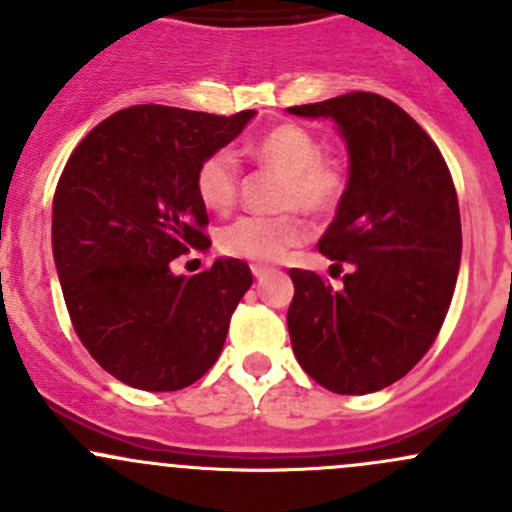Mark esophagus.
Segmentation results:
<instances>
[{
  "label": "esophagus",
  "mask_w": 512,
  "mask_h": 512,
  "mask_svg": "<svg viewBox=\"0 0 512 512\" xmlns=\"http://www.w3.org/2000/svg\"><path fill=\"white\" fill-rule=\"evenodd\" d=\"M270 272H272V267H267V265H252V275H255L257 280H262V277L270 275Z\"/></svg>",
  "instance_id": "34e87169"
}]
</instances>
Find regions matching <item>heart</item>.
Returning a JSON list of instances; mask_svg holds the SVG:
<instances>
[{
    "label": "heart",
    "mask_w": 512,
    "mask_h": 512,
    "mask_svg": "<svg viewBox=\"0 0 512 512\" xmlns=\"http://www.w3.org/2000/svg\"><path fill=\"white\" fill-rule=\"evenodd\" d=\"M252 160L285 175L280 205L285 210H304L307 215H327L339 205L347 185L342 165L322 156V143L297 123H280L262 133L245 148ZM240 165L235 153L220 148L200 160L195 170V193L200 203L215 213H225L237 200ZM307 237V227L297 215L282 218H237L220 230V250L232 257L255 262H277L289 247Z\"/></svg>",
    "instance_id": "1"
}]
</instances>
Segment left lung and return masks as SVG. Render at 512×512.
<instances>
[{
    "instance_id": "1",
    "label": "left lung",
    "mask_w": 512,
    "mask_h": 512,
    "mask_svg": "<svg viewBox=\"0 0 512 512\" xmlns=\"http://www.w3.org/2000/svg\"><path fill=\"white\" fill-rule=\"evenodd\" d=\"M287 113L332 118L349 153L319 252L352 272L332 289L314 272L289 270L294 356L334 394H371L414 369L451 307L461 267L456 188L436 143L389 98L354 91Z\"/></svg>"
}]
</instances>
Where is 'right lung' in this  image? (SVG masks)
Masks as SVG:
<instances>
[{
	"instance_id": "right-lung-1",
	"label": "right lung",
	"mask_w": 512,
	"mask_h": 512,
	"mask_svg": "<svg viewBox=\"0 0 512 512\" xmlns=\"http://www.w3.org/2000/svg\"><path fill=\"white\" fill-rule=\"evenodd\" d=\"M255 113L123 108L76 146L61 173L51 250L66 309L89 354L133 389H183L223 352L250 267L218 257L188 277L173 275L170 262L210 247L195 170Z\"/></svg>"
}]
</instances>
